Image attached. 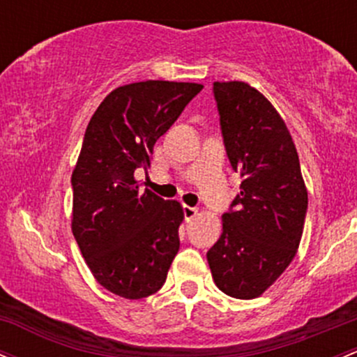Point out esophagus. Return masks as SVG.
<instances>
[{
  "mask_svg": "<svg viewBox=\"0 0 357 357\" xmlns=\"http://www.w3.org/2000/svg\"><path fill=\"white\" fill-rule=\"evenodd\" d=\"M183 213H185V220L190 222V220H193L195 217H197L198 208H195V206L185 205V206H183Z\"/></svg>",
  "mask_w": 357,
  "mask_h": 357,
  "instance_id": "obj_1",
  "label": "esophagus"
}]
</instances>
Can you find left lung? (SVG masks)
Returning a JSON list of instances; mask_svg holds the SVG:
<instances>
[{
    "label": "left lung",
    "mask_w": 357,
    "mask_h": 357,
    "mask_svg": "<svg viewBox=\"0 0 357 357\" xmlns=\"http://www.w3.org/2000/svg\"><path fill=\"white\" fill-rule=\"evenodd\" d=\"M227 158L242 178L208 252L225 295L250 300L268 289L298 249L308 210L295 144L280 113L252 86L213 83Z\"/></svg>",
    "instance_id": "8db88e82"
}]
</instances>
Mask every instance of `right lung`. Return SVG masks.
I'll return each instance as SVG.
<instances>
[{
  "instance_id": "obj_1",
  "label": "right lung",
  "mask_w": 357,
  "mask_h": 357,
  "mask_svg": "<svg viewBox=\"0 0 357 357\" xmlns=\"http://www.w3.org/2000/svg\"><path fill=\"white\" fill-rule=\"evenodd\" d=\"M203 89L144 81L113 89L86 128L73 185V234L93 276L128 300L159 291L179 250L181 205L140 191L160 135Z\"/></svg>"
}]
</instances>
